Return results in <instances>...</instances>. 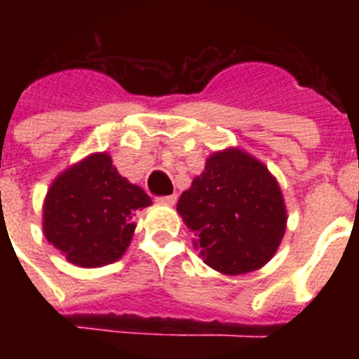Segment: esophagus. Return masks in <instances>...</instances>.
Returning <instances> with one entry per match:
<instances>
[{"mask_svg":"<svg viewBox=\"0 0 359 359\" xmlns=\"http://www.w3.org/2000/svg\"><path fill=\"white\" fill-rule=\"evenodd\" d=\"M158 203L161 205H174L177 201V196L176 194H170V196H161V198H156Z\"/></svg>","mask_w":359,"mask_h":359,"instance_id":"34e87169","label":"esophagus"}]
</instances>
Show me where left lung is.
I'll use <instances>...</instances> for the list:
<instances>
[{"instance_id": "obj_1", "label": "left lung", "mask_w": 359, "mask_h": 359, "mask_svg": "<svg viewBox=\"0 0 359 359\" xmlns=\"http://www.w3.org/2000/svg\"><path fill=\"white\" fill-rule=\"evenodd\" d=\"M177 214L199 255L215 271L243 275L275 255L287 223L280 187L262 161L243 149L208 156L205 170L180 196Z\"/></svg>"}]
</instances>
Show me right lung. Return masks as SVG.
<instances>
[{"label": "right lung", "mask_w": 359, "mask_h": 359, "mask_svg": "<svg viewBox=\"0 0 359 359\" xmlns=\"http://www.w3.org/2000/svg\"><path fill=\"white\" fill-rule=\"evenodd\" d=\"M138 185L95 152L53 180L43 205V231L72 264L100 268L118 261L133 239V215L151 205Z\"/></svg>", "instance_id": "right-lung-1"}]
</instances>
